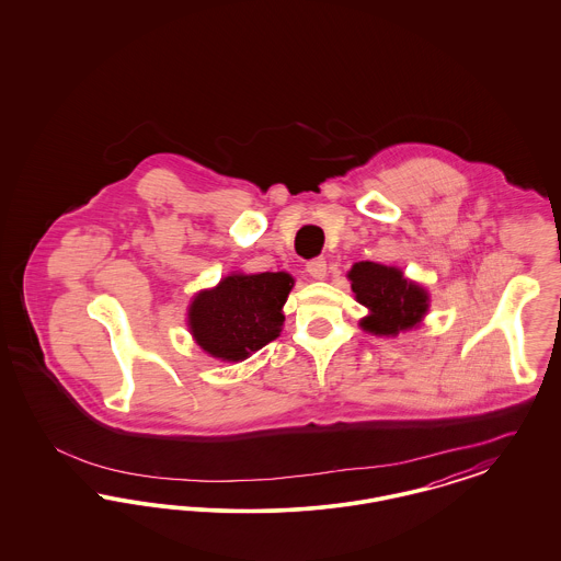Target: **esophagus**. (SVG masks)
Returning <instances> with one entry per match:
<instances>
[{"instance_id": "34e87169", "label": "esophagus", "mask_w": 561, "mask_h": 561, "mask_svg": "<svg viewBox=\"0 0 561 561\" xmlns=\"http://www.w3.org/2000/svg\"><path fill=\"white\" fill-rule=\"evenodd\" d=\"M307 273L313 277V279H323L328 275V265H325V259H313L307 263Z\"/></svg>"}]
</instances>
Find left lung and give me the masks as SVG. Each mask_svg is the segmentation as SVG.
I'll return each instance as SVG.
<instances>
[{"label": "left lung", "instance_id": "left-lung-1", "mask_svg": "<svg viewBox=\"0 0 561 561\" xmlns=\"http://www.w3.org/2000/svg\"><path fill=\"white\" fill-rule=\"evenodd\" d=\"M355 300L368 309L359 328L374 336H398L416 330L431 307L425 286L403 275L400 267H387L370 261L355 263L347 271Z\"/></svg>", "mask_w": 561, "mask_h": 561}]
</instances>
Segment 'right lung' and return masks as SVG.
Segmentation results:
<instances>
[{
    "label": "right lung",
    "instance_id": "1",
    "mask_svg": "<svg viewBox=\"0 0 561 561\" xmlns=\"http://www.w3.org/2000/svg\"><path fill=\"white\" fill-rule=\"evenodd\" d=\"M293 288L294 277L286 271H233L191 298L188 332L214 359L243 362L282 334L284 305Z\"/></svg>",
    "mask_w": 561,
    "mask_h": 561
}]
</instances>
